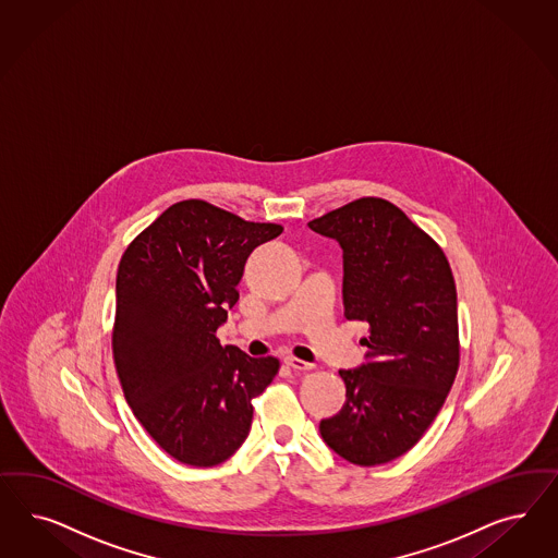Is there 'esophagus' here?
<instances>
[{"mask_svg":"<svg viewBox=\"0 0 558 558\" xmlns=\"http://www.w3.org/2000/svg\"><path fill=\"white\" fill-rule=\"evenodd\" d=\"M283 361H286V365H288V367H291V369H298V372H307V369H312V367H314L312 363H307V361L304 360H298V357H291V355L283 357Z\"/></svg>","mask_w":558,"mask_h":558,"instance_id":"esophagus-1","label":"esophagus"}]
</instances>
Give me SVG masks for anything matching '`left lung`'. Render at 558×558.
I'll return each instance as SVG.
<instances>
[{
  "label": "left lung",
  "mask_w": 558,
  "mask_h": 558,
  "mask_svg": "<svg viewBox=\"0 0 558 558\" xmlns=\"http://www.w3.org/2000/svg\"><path fill=\"white\" fill-rule=\"evenodd\" d=\"M307 226L342 248L344 318L369 324L365 363L339 372L347 402L320 421V435L351 464H386L427 432L458 374L450 263L384 198H357Z\"/></svg>",
  "instance_id": "left-lung-1"
}]
</instances>
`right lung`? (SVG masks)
<instances>
[{
    "mask_svg": "<svg viewBox=\"0 0 558 558\" xmlns=\"http://www.w3.org/2000/svg\"><path fill=\"white\" fill-rule=\"evenodd\" d=\"M281 232L191 198L168 207L121 258L117 374L145 432L182 464L226 462L248 437L252 398L279 372V360L221 347L216 332L251 252Z\"/></svg>",
    "mask_w": 558,
    "mask_h": 558,
    "instance_id": "right-lung-1",
    "label": "right lung"
}]
</instances>
